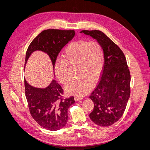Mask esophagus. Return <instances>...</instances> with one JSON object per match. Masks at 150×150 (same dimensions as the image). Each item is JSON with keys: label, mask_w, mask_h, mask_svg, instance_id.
Instances as JSON below:
<instances>
[{"label": "esophagus", "mask_w": 150, "mask_h": 150, "mask_svg": "<svg viewBox=\"0 0 150 150\" xmlns=\"http://www.w3.org/2000/svg\"><path fill=\"white\" fill-rule=\"evenodd\" d=\"M74 99H75V101H77V100H81L82 99V98H81V97H79V96H75V98H74Z\"/></svg>", "instance_id": "obj_1"}]
</instances>
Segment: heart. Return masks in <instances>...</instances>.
<instances>
[{"instance_id": "heart-1", "label": "heart", "mask_w": 150, "mask_h": 150, "mask_svg": "<svg viewBox=\"0 0 150 150\" xmlns=\"http://www.w3.org/2000/svg\"><path fill=\"white\" fill-rule=\"evenodd\" d=\"M104 60L103 48L99 42L78 40L66 47L63 60L55 64L54 72L58 80L64 84L69 79L67 64L77 65L78 77L66 86L65 91L67 94L83 96L89 93L91 82H94L100 74Z\"/></svg>"}]
</instances>
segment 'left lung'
<instances>
[{"label":"left lung","mask_w":150,"mask_h":150,"mask_svg":"<svg viewBox=\"0 0 150 150\" xmlns=\"http://www.w3.org/2000/svg\"><path fill=\"white\" fill-rule=\"evenodd\" d=\"M103 47L105 63L102 76L90 96L94 103L89 117L100 126H110L123 114L130 95V74L124 53L100 30H82Z\"/></svg>","instance_id":"8db88e82"}]
</instances>
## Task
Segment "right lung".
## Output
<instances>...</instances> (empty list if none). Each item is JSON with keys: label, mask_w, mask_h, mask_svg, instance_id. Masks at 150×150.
Returning a JSON list of instances; mask_svg holds the SVG:
<instances>
[{"label": "right lung", "mask_w": 150, "mask_h": 150, "mask_svg": "<svg viewBox=\"0 0 150 150\" xmlns=\"http://www.w3.org/2000/svg\"><path fill=\"white\" fill-rule=\"evenodd\" d=\"M74 30L47 29L39 33L27 50L25 65L31 54L41 51L50 58L53 70L62 49L73 39ZM25 93L31 115L38 123L48 130L55 131L64 127L68 120L67 110L75 103L74 96L63 99V90L56 80H52L45 88L33 87L24 79Z\"/></svg>", "instance_id": "1"}]
</instances>
